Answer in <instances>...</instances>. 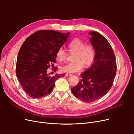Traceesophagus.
<instances>
[{
  "instance_id": "esophagus-1",
  "label": "esophagus",
  "mask_w": 134,
  "mask_h": 134,
  "mask_svg": "<svg viewBox=\"0 0 134 134\" xmlns=\"http://www.w3.org/2000/svg\"><path fill=\"white\" fill-rule=\"evenodd\" d=\"M72 74H69V73H66V74H65V75L66 76H71Z\"/></svg>"
}]
</instances>
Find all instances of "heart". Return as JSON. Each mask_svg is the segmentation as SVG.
<instances>
[{"mask_svg":"<svg viewBox=\"0 0 134 134\" xmlns=\"http://www.w3.org/2000/svg\"><path fill=\"white\" fill-rule=\"evenodd\" d=\"M70 52L74 53L72 58L74 62L68 63L60 67L63 72L72 74L82 70L83 66L88 68L91 65L94 59L95 50L90 44H85V42L79 38H75L68 44ZM66 52L64 48L60 47L56 53V57L60 61L66 58Z\"/></svg>","mask_w":134,"mask_h":134,"instance_id":"heart-1","label":"heart"}]
</instances>
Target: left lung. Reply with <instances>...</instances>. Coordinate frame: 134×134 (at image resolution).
<instances>
[{
	"instance_id": "8db88e82",
	"label": "left lung",
	"mask_w": 134,
	"mask_h": 134,
	"mask_svg": "<svg viewBox=\"0 0 134 134\" xmlns=\"http://www.w3.org/2000/svg\"><path fill=\"white\" fill-rule=\"evenodd\" d=\"M90 42L95 50L92 65L80 74L82 79L71 89L80 100L90 103L98 100L110 90L116 74V60L112 48L99 33L91 31Z\"/></svg>"
}]
</instances>
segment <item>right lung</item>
<instances>
[{
	"label": "right lung",
	"instance_id": "1",
	"mask_svg": "<svg viewBox=\"0 0 134 134\" xmlns=\"http://www.w3.org/2000/svg\"><path fill=\"white\" fill-rule=\"evenodd\" d=\"M66 34L53 30H40L30 35L19 51L16 74L21 86L30 97L38 98L49 94L55 82L64 75L51 76L47 70L56 62V53L67 41Z\"/></svg>",
	"mask_w": 134,
	"mask_h": 134
}]
</instances>
